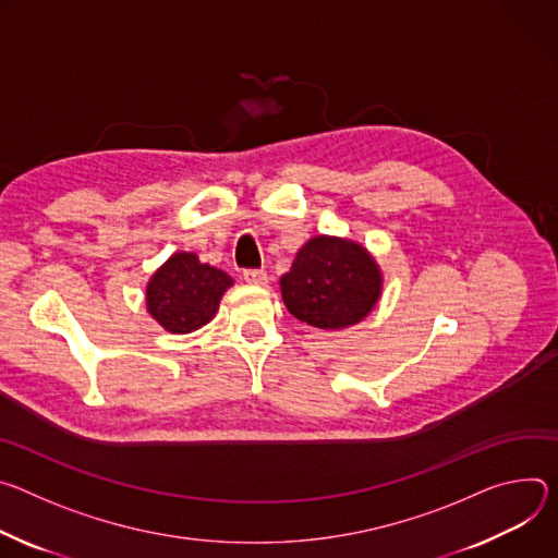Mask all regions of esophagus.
Instances as JSON below:
<instances>
[{
	"label": "esophagus",
	"instance_id": "esophagus-1",
	"mask_svg": "<svg viewBox=\"0 0 558 558\" xmlns=\"http://www.w3.org/2000/svg\"><path fill=\"white\" fill-rule=\"evenodd\" d=\"M243 281L251 286H266L268 283V275L264 270H245L243 272Z\"/></svg>",
	"mask_w": 558,
	"mask_h": 558
}]
</instances>
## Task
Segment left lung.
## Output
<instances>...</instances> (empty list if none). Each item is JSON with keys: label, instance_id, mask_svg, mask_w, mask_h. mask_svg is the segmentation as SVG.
Instances as JSON below:
<instances>
[{"label": "left lung", "instance_id": "8db88e82", "mask_svg": "<svg viewBox=\"0 0 558 558\" xmlns=\"http://www.w3.org/2000/svg\"><path fill=\"white\" fill-rule=\"evenodd\" d=\"M279 286L292 317L322 330H341L375 311L384 272L359 241L317 234L299 247Z\"/></svg>", "mask_w": 558, "mask_h": 558}]
</instances>
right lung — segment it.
Listing matches in <instances>:
<instances>
[{
	"mask_svg": "<svg viewBox=\"0 0 558 558\" xmlns=\"http://www.w3.org/2000/svg\"><path fill=\"white\" fill-rule=\"evenodd\" d=\"M223 270L202 264L195 253H174L146 283V311L170 335H189L210 324L232 286Z\"/></svg>",
	"mask_w": 558,
	"mask_h": 558,
	"instance_id": "1",
	"label": "right lung"
}]
</instances>
